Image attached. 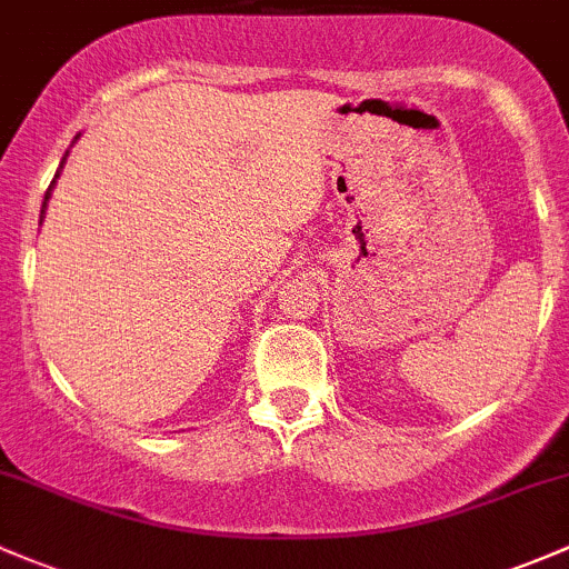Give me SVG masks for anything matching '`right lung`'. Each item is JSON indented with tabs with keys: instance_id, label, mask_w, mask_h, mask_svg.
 <instances>
[{
	"instance_id": "obj_1",
	"label": "right lung",
	"mask_w": 569,
	"mask_h": 569,
	"mask_svg": "<svg viewBox=\"0 0 569 569\" xmlns=\"http://www.w3.org/2000/svg\"><path fill=\"white\" fill-rule=\"evenodd\" d=\"M76 140H78V136H76ZM64 160H67V154L62 157V164H59V170L64 168ZM59 170H57V179H59ZM57 179L51 181V187H48V192H46V203H48V198H51V189H53V184H57ZM46 203H42V211H40V222H42V213H46Z\"/></svg>"
}]
</instances>
